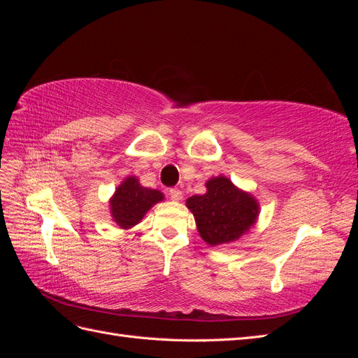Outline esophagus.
Returning <instances> with one entry per match:
<instances>
[{
  "label": "esophagus",
  "mask_w": 358,
  "mask_h": 358,
  "mask_svg": "<svg viewBox=\"0 0 358 358\" xmlns=\"http://www.w3.org/2000/svg\"><path fill=\"white\" fill-rule=\"evenodd\" d=\"M169 196L173 201H179V200H182V191L178 189V188H171L169 191Z\"/></svg>",
  "instance_id": "esophagus-1"
}]
</instances>
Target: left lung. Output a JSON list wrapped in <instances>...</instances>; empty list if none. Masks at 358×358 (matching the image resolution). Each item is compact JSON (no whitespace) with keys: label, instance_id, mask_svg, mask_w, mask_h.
<instances>
[{"label":"left lung","instance_id":"left-lung-1","mask_svg":"<svg viewBox=\"0 0 358 358\" xmlns=\"http://www.w3.org/2000/svg\"><path fill=\"white\" fill-rule=\"evenodd\" d=\"M187 208L194 215L200 237L210 246L239 241L254 229L259 215V203L252 194L237 188L222 175L206 182V192L189 197Z\"/></svg>","mask_w":358,"mask_h":358}]
</instances>
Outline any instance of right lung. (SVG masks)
<instances>
[{"mask_svg": "<svg viewBox=\"0 0 358 358\" xmlns=\"http://www.w3.org/2000/svg\"><path fill=\"white\" fill-rule=\"evenodd\" d=\"M162 200L164 194L161 191L143 187L136 176H127L109 200L112 221L122 230L133 229L154 204Z\"/></svg>", "mask_w": 358, "mask_h": 358, "instance_id": "1", "label": "right lung"}]
</instances>
